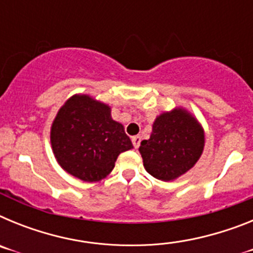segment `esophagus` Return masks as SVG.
Wrapping results in <instances>:
<instances>
[{"label": "esophagus", "mask_w": 253, "mask_h": 253, "mask_svg": "<svg viewBox=\"0 0 253 253\" xmlns=\"http://www.w3.org/2000/svg\"><path fill=\"white\" fill-rule=\"evenodd\" d=\"M140 137L139 135H135V137H133L131 138V143H133V146H134V148H138V147H139V144H140Z\"/></svg>", "instance_id": "1"}]
</instances>
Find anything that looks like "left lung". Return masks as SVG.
<instances>
[{"mask_svg": "<svg viewBox=\"0 0 253 253\" xmlns=\"http://www.w3.org/2000/svg\"><path fill=\"white\" fill-rule=\"evenodd\" d=\"M204 148V131L182 109L160 115L151 138L142 140L143 165L153 177L171 181L184 175L198 162Z\"/></svg>", "mask_w": 253, "mask_h": 253, "instance_id": "1", "label": "left lung"}]
</instances>
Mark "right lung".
<instances>
[{
    "label": "right lung",
    "mask_w": 253,
    "mask_h": 253,
    "mask_svg": "<svg viewBox=\"0 0 253 253\" xmlns=\"http://www.w3.org/2000/svg\"><path fill=\"white\" fill-rule=\"evenodd\" d=\"M53 152L62 169L82 181H100L122 152L133 148L110 107L86 95L73 96L60 107L50 131Z\"/></svg>",
    "instance_id": "right-lung-1"
}]
</instances>
